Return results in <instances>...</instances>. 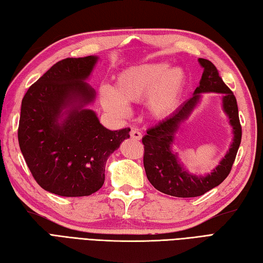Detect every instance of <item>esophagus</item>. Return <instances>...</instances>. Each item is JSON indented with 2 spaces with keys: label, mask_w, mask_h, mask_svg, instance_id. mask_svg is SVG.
<instances>
[{
  "label": "esophagus",
  "mask_w": 263,
  "mask_h": 263,
  "mask_svg": "<svg viewBox=\"0 0 263 263\" xmlns=\"http://www.w3.org/2000/svg\"><path fill=\"white\" fill-rule=\"evenodd\" d=\"M130 137H132L133 139L139 140L140 138H142V133H140L139 130H137V129H133V130L130 132Z\"/></svg>",
  "instance_id": "1"
}]
</instances>
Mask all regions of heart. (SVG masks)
Returning a JSON list of instances; mask_svg holds the SVG:
<instances>
[{
	"mask_svg": "<svg viewBox=\"0 0 263 263\" xmlns=\"http://www.w3.org/2000/svg\"><path fill=\"white\" fill-rule=\"evenodd\" d=\"M186 76L180 67L168 68L165 62H148L121 71L114 87L100 88V100L108 111L125 116L126 102L145 98V109L154 119H164L174 112L183 93Z\"/></svg>",
	"mask_w": 263,
	"mask_h": 263,
	"instance_id": "1",
	"label": "heart"
}]
</instances>
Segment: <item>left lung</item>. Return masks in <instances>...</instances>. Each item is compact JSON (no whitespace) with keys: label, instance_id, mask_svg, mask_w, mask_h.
Listing matches in <instances>:
<instances>
[{"label":"left lung","instance_id":"1","mask_svg":"<svg viewBox=\"0 0 263 263\" xmlns=\"http://www.w3.org/2000/svg\"><path fill=\"white\" fill-rule=\"evenodd\" d=\"M203 74L193 97L178 108L168 118L155 127L149 128L143 137L144 167L147 178L154 187L164 194L176 197H195L203 195L216 187L228 177L241 143L242 129L239 119V110L233 92L223 82L212 62L200 58ZM216 92L222 93V107L233 126L234 139L230 148L219 165L209 175H192L179 163L177 153L172 151L176 133L180 124L199 103L201 93Z\"/></svg>","mask_w":263,"mask_h":263}]
</instances>
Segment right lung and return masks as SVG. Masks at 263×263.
Here are the masks:
<instances>
[{
    "mask_svg": "<svg viewBox=\"0 0 263 263\" xmlns=\"http://www.w3.org/2000/svg\"><path fill=\"white\" fill-rule=\"evenodd\" d=\"M97 55L67 58L24 95L17 138L40 186L60 196H88L105 182L107 159L129 138L130 128L110 130L87 107L96 98L88 80Z\"/></svg>",
    "mask_w": 263,
    "mask_h": 263,
    "instance_id": "right-lung-1",
    "label": "right lung"
}]
</instances>
